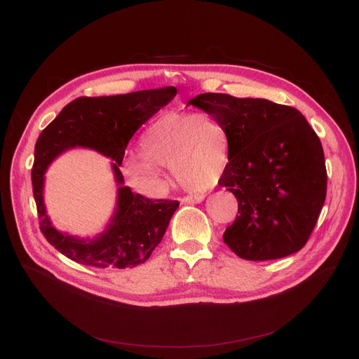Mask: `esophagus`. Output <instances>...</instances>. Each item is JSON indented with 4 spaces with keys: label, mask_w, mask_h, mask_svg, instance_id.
Listing matches in <instances>:
<instances>
[{
    "label": "esophagus",
    "mask_w": 359,
    "mask_h": 359,
    "mask_svg": "<svg viewBox=\"0 0 359 359\" xmlns=\"http://www.w3.org/2000/svg\"><path fill=\"white\" fill-rule=\"evenodd\" d=\"M203 198H205L203 194H196L194 196L192 195H186V196L180 198V202L182 203H199V202L203 201Z\"/></svg>",
    "instance_id": "34e87169"
}]
</instances>
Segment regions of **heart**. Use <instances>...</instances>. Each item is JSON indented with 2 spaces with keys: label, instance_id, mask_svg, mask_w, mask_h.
I'll use <instances>...</instances> for the list:
<instances>
[{
  "label": "heart",
  "instance_id": "1",
  "mask_svg": "<svg viewBox=\"0 0 359 359\" xmlns=\"http://www.w3.org/2000/svg\"><path fill=\"white\" fill-rule=\"evenodd\" d=\"M229 156V134L212 113L167 111L142 134L141 160L128 161L123 172L149 192L163 186L157 167L172 168L176 180L186 187L208 189L222 177Z\"/></svg>",
  "mask_w": 359,
  "mask_h": 359
}]
</instances>
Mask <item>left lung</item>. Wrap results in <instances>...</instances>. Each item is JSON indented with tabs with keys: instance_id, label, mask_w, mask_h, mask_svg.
Returning <instances> with one entry per match:
<instances>
[{
	"instance_id": "8db88e82",
	"label": "left lung",
	"mask_w": 359,
	"mask_h": 359,
	"mask_svg": "<svg viewBox=\"0 0 359 359\" xmlns=\"http://www.w3.org/2000/svg\"><path fill=\"white\" fill-rule=\"evenodd\" d=\"M212 113L229 134V164L219 184L233 192L238 215L224 243L241 259L272 260L306 246L327 187L325 153L295 107L224 93L189 102Z\"/></svg>"
}]
</instances>
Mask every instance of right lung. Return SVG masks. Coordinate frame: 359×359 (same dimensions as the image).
I'll return each mask as SVG.
<instances>
[{
    "label": "right lung",
    "instance_id": "right-lung-1",
    "mask_svg": "<svg viewBox=\"0 0 359 359\" xmlns=\"http://www.w3.org/2000/svg\"><path fill=\"white\" fill-rule=\"evenodd\" d=\"M176 87L141 90L118 96L79 97L68 103L37 138L32 168L33 196L41 231L68 259L99 269H125L144 263L158 246L179 201L149 199L122 186L119 165L128 142L151 116L176 96ZM86 146L115 159L117 212L108 230L93 241L62 235L50 224L43 205V175L48 163L68 147Z\"/></svg>",
    "mask_w": 359,
    "mask_h": 359
}]
</instances>
